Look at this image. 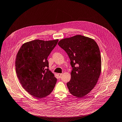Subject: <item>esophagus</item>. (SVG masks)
I'll list each match as a JSON object with an SVG mask.
<instances>
[{"label":"esophagus","mask_w":122,"mask_h":122,"mask_svg":"<svg viewBox=\"0 0 122 122\" xmlns=\"http://www.w3.org/2000/svg\"><path fill=\"white\" fill-rule=\"evenodd\" d=\"M62 74H60V73L58 74V77H59V78H61V76H62Z\"/></svg>","instance_id":"1"}]
</instances>
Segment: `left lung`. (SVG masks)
<instances>
[{
  "label": "left lung",
  "mask_w": 122,
  "mask_h": 122,
  "mask_svg": "<svg viewBox=\"0 0 122 122\" xmlns=\"http://www.w3.org/2000/svg\"><path fill=\"white\" fill-rule=\"evenodd\" d=\"M58 44L65 51L72 67L71 80L66 83L69 92L81 98L97 83L101 72L99 46L92 39L81 35L65 38Z\"/></svg>",
  "instance_id": "1"
}]
</instances>
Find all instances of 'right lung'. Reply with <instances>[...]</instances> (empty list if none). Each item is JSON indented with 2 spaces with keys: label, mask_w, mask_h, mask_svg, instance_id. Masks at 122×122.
Here are the masks:
<instances>
[{
  "label": "right lung",
  "mask_w": 122,
  "mask_h": 122,
  "mask_svg": "<svg viewBox=\"0 0 122 122\" xmlns=\"http://www.w3.org/2000/svg\"><path fill=\"white\" fill-rule=\"evenodd\" d=\"M59 40H35L22 45L15 61L16 72L23 88L38 99L49 95L57 79L49 70L47 57Z\"/></svg>",
  "instance_id": "add662e5"
}]
</instances>
